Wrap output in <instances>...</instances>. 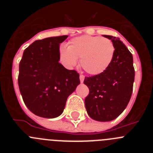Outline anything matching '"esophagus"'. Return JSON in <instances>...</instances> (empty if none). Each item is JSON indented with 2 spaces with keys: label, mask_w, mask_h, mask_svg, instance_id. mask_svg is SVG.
Instances as JSON below:
<instances>
[{
  "label": "esophagus",
  "mask_w": 153,
  "mask_h": 153,
  "mask_svg": "<svg viewBox=\"0 0 153 153\" xmlns=\"http://www.w3.org/2000/svg\"><path fill=\"white\" fill-rule=\"evenodd\" d=\"M84 79H85V76L83 75H79V80H80L81 83H83V81H84Z\"/></svg>",
  "instance_id": "esophagus-1"
}]
</instances>
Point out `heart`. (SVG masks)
<instances>
[{
    "mask_svg": "<svg viewBox=\"0 0 153 153\" xmlns=\"http://www.w3.org/2000/svg\"><path fill=\"white\" fill-rule=\"evenodd\" d=\"M115 53L111 40L89 35L77 36L70 40L67 47H60V60L65 67L72 68L80 58V64L88 74L98 75L109 67Z\"/></svg>",
    "mask_w": 153,
    "mask_h": 153,
    "instance_id": "1",
    "label": "heart"
}]
</instances>
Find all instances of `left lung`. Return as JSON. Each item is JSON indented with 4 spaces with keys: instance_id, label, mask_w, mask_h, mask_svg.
<instances>
[{
    "instance_id": "1",
    "label": "left lung",
    "mask_w": 153,
    "mask_h": 153,
    "mask_svg": "<svg viewBox=\"0 0 153 153\" xmlns=\"http://www.w3.org/2000/svg\"><path fill=\"white\" fill-rule=\"evenodd\" d=\"M114 44L112 63L103 73L85 77L84 84L90 93L85 99V106L93 120L112 121L123 112L132 93L135 70L132 55L120 38L103 35Z\"/></svg>"
}]
</instances>
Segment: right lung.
Masks as SVG:
<instances>
[{
    "label": "right lung",
    "instance_id": "1",
    "mask_svg": "<svg viewBox=\"0 0 153 153\" xmlns=\"http://www.w3.org/2000/svg\"><path fill=\"white\" fill-rule=\"evenodd\" d=\"M67 36L36 40L23 53L19 89L27 107L38 117L53 119L61 115L68 97L80 83L76 71L59 63L60 44Z\"/></svg>",
    "mask_w": 153,
    "mask_h": 153
}]
</instances>
